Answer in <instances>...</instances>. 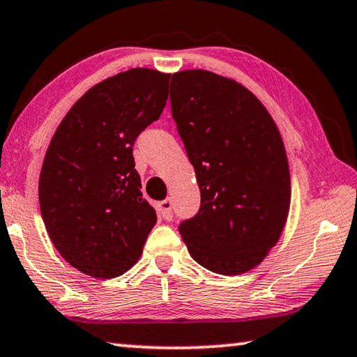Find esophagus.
Returning a JSON list of instances; mask_svg holds the SVG:
<instances>
[{
    "instance_id": "1",
    "label": "esophagus",
    "mask_w": 357,
    "mask_h": 357,
    "mask_svg": "<svg viewBox=\"0 0 357 357\" xmlns=\"http://www.w3.org/2000/svg\"><path fill=\"white\" fill-rule=\"evenodd\" d=\"M158 208H160V212L162 213L165 220H167V221L172 220V202H171V199L161 201L160 204H158Z\"/></svg>"
}]
</instances>
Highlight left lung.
<instances>
[{
	"label": "left lung",
	"mask_w": 357,
	"mask_h": 357,
	"mask_svg": "<svg viewBox=\"0 0 357 357\" xmlns=\"http://www.w3.org/2000/svg\"><path fill=\"white\" fill-rule=\"evenodd\" d=\"M171 109L201 190L199 212L178 231L197 264L241 275L275 247L288 218L282 134L253 93L204 69L172 74Z\"/></svg>",
	"instance_id": "1"
}]
</instances>
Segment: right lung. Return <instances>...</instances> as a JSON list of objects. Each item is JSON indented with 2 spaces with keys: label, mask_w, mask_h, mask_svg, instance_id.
I'll list each match as a JSON object with an SVG mask.
<instances>
[{
  "label": "right lung",
  "mask_w": 357,
  "mask_h": 357,
  "mask_svg": "<svg viewBox=\"0 0 357 357\" xmlns=\"http://www.w3.org/2000/svg\"><path fill=\"white\" fill-rule=\"evenodd\" d=\"M169 77L134 68L99 82L58 125L39 175L47 234L85 275L115 278L136 264L156 223L142 197L132 145L160 119Z\"/></svg>",
  "instance_id": "add662e5"
}]
</instances>
